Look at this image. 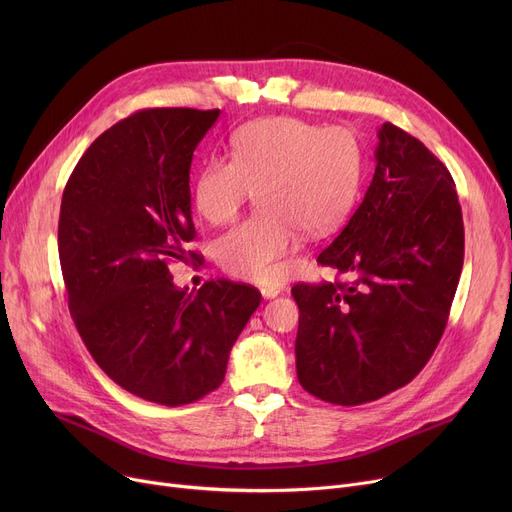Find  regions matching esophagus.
<instances>
[{"label":"esophagus","instance_id":"34e87169","mask_svg":"<svg viewBox=\"0 0 512 512\" xmlns=\"http://www.w3.org/2000/svg\"><path fill=\"white\" fill-rule=\"evenodd\" d=\"M282 292V286L280 284H270V286H263L261 288V294L265 299H274V297H278V294Z\"/></svg>","mask_w":512,"mask_h":512}]
</instances>
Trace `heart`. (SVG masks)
I'll use <instances>...</instances> for the list:
<instances>
[{
  "label": "heart",
  "mask_w": 512,
  "mask_h": 512,
  "mask_svg": "<svg viewBox=\"0 0 512 512\" xmlns=\"http://www.w3.org/2000/svg\"><path fill=\"white\" fill-rule=\"evenodd\" d=\"M361 170V145L342 126L267 118L236 132L232 159L213 157L199 170L195 203L207 222L224 224L259 191L263 213L220 236V265L236 278L280 280L284 257L297 251L301 230L319 236L346 218Z\"/></svg>",
  "instance_id": "obj_1"
}]
</instances>
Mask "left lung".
Returning <instances> with one entry per match:
<instances>
[{
    "label": "left lung",
    "instance_id": "1",
    "mask_svg": "<svg viewBox=\"0 0 512 512\" xmlns=\"http://www.w3.org/2000/svg\"><path fill=\"white\" fill-rule=\"evenodd\" d=\"M361 205L317 263L346 282L297 284V375L332 405L355 407L407 386L444 334L465 257L450 172L409 132L378 130Z\"/></svg>",
    "mask_w": 512,
    "mask_h": 512
}]
</instances>
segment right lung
Listing matches in <instances>:
<instances>
[{"mask_svg":"<svg viewBox=\"0 0 512 512\" xmlns=\"http://www.w3.org/2000/svg\"><path fill=\"white\" fill-rule=\"evenodd\" d=\"M220 110L132 114L78 159L62 197L58 251L70 315L95 363L130 394L180 407L220 388L232 346L261 303L255 286L172 282L199 259L191 161Z\"/></svg>","mask_w":512,"mask_h":512,"instance_id":"obj_1","label":"right lung"}]
</instances>
